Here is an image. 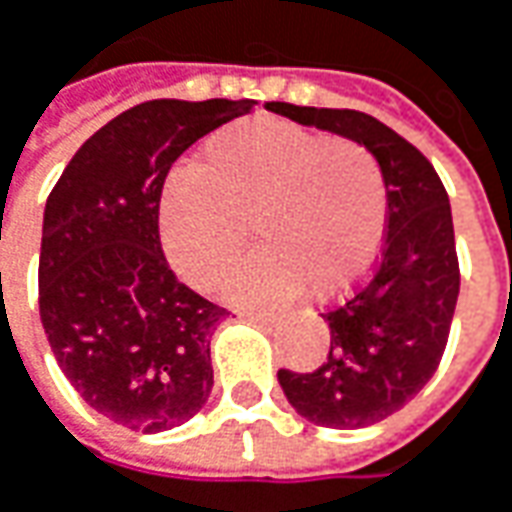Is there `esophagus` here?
<instances>
[{
  "instance_id": "1",
  "label": "esophagus",
  "mask_w": 512,
  "mask_h": 512,
  "mask_svg": "<svg viewBox=\"0 0 512 512\" xmlns=\"http://www.w3.org/2000/svg\"><path fill=\"white\" fill-rule=\"evenodd\" d=\"M243 318H246V321H252V323H269V321H275L272 315H266V312H252V309H246V312H243Z\"/></svg>"
}]
</instances>
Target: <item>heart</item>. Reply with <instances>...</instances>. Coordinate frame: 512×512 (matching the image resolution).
Here are the masks:
<instances>
[{
  "label": "heart",
  "instance_id": "b5f03b06",
  "mask_svg": "<svg viewBox=\"0 0 512 512\" xmlns=\"http://www.w3.org/2000/svg\"><path fill=\"white\" fill-rule=\"evenodd\" d=\"M252 223L266 252L237 269L226 295L280 303L309 289L346 295L384 240V171L364 145L257 117L214 134L200 166L168 180L160 232L171 266L212 289L240 260Z\"/></svg>",
  "mask_w": 512,
  "mask_h": 512
}]
</instances>
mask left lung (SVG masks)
Instances as JSON below:
<instances>
[{
	"mask_svg": "<svg viewBox=\"0 0 512 512\" xmlns=\"http://www.w3.org/2000/svg\"><path fill=\"white\" fill-rule=\"evenodd\" d=\"M300 125L364 145L387 186V240L375 272L323 321L329 352L312 372L280 369L289 404L312 424L358 430L415 398L441 364L458 300L453 212L433 163L364 111L266 102Z\"/></svg>",
	"mask_w": 512,
	"mask_h": 512,
	"instance_id": "obj_1",
	"label": "left lung"
}]
</instances>
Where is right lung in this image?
Masks as SVG:
<instances>
[{
	"label": "right lung",
	"instance_id": "obj_1",
	"mask_svg": "<svg viewBox=\"0 0 512 512\" xmlns=\"http://www.w3.org/2000/svg\"><path fill=\"white\" fill-rule=\"evenodd\" d=\"M255 100H151L105 123L45 203L39 318L56 364L88 407L134 433L203 410L214 329L229 312L171 272L160 197L174 160Z\"/></svg>",
	"mask_w": 512,
	"mask_h": 512
}]
</instances>
